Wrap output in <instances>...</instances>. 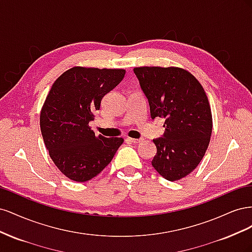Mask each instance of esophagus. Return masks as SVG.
Wrapping results in <instances>:
<instances>
[{
  "label": "esophagus",
  "mask_w": 252,
  "mask_h": 252,
  "mask_svg": "<svg viewBox=\"0 0 252 252\" xmlns=\"http://www.w3.org/2000/svg\"><path fill=\"white\" fill-rule=\"evenodd\" d=\"M126 141H127V142H130V143H133V144H138V143L142 142L143 140H142V139H131V138H127Z\"/></svg>",
  "instance_id": "esophagus-1"
}]
</instances>
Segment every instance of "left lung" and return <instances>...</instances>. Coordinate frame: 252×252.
<instances>
[{
  "instance_id": "1",
  "label": "left lung",
  "mask_w": 252,
  "mask_h": 252,
  "mask_svg": "<svg viewBox=\"0 0 252 252\" xmlns=\"http://www.w3.org/2000/svg\"><path fill=\"white\" fill-rule=\"evenodd\" d=\"M149 104L150 118L164 119L165 132L154 140L151 164L168 181L185 178L200 164L209 145L212 117L207 95L191 73L177 67L133 69Z\"/></svg>"
}]
</instances>
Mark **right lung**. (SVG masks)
<instances>
[{
  "instance_id": "1",
  "label": "right lung",
  "mask_w": 252,
  "mask_h": 252,
  "mask_svg": "<svg viewBox=\"0 0 252 252\" xmlns=\"http://www.w3.org/2000/svg\"><path fill=\"white\" fill-rule=\"evenodd\" d=\"M124 69L73 67L57 79L41 111L40 125L49 156L75 182L100 173L123 144L122 138L95 135L89 127L102 98L124 79Z\"/></svg>"
}]
</instances>
